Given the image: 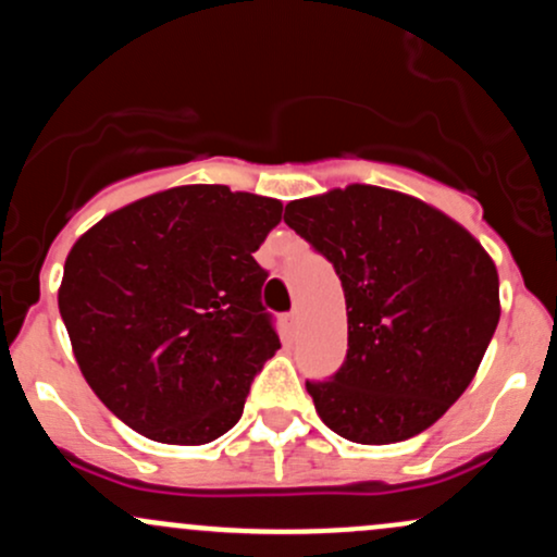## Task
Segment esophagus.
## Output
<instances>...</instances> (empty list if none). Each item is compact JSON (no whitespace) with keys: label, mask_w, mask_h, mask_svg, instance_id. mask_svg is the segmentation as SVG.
Returning <instances> with one entry per match:
<instances>
[{"label":"esophagus","mask_w":557,"mask_h":557,"mask_svg":"<svg viewBox=\"0 0 557 557\" xmlns=\"http://www.w3.org/2000/svg\"><path fill=\"white\" fill-rule=\"evenodd\" d=\"M298 322H301V317H298V311H290V314H288V325H290V330H298Z\"/></svg>","instance_id":"1"}]
</instances>
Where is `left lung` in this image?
<instances>
[{"label": "left lung", "mask_w": 557, "mask_h": 557, "mask_svg": "<svg viewBox=\"0 0 557 557\" xmlns=\"http://www.w3.org/2000/svg\"><path fill=\"white\" fill-rule=\"evenodd\" d=\"M285 224L346 296L344 364L307 381L322 423L357 444L418 436L470 386L497 330L494 261L447 213L372 185L293 200Z\"/></svg>", "instance_id": "1"}]
</instances>
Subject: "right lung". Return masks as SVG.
I'll return each instance as SVG.
<instances>
[{
	"label": "right lung",
	"mask_w": 557,
	"mask_h": 557,
	"mask_svg": "<svg viewBox=\"0 0 557 557\" xmlns=\"http://www.w3.org/2000/svg\"><path fill=\"white\" fill-rule=\"evenodd\" d=\"M283 203L185 185L108 213L65 259L73 357L119 420L161 444H209L240 420L280 348L256 264Z\"/></svg>",
	"instance_id": "add662e5"
}]
</instances>
